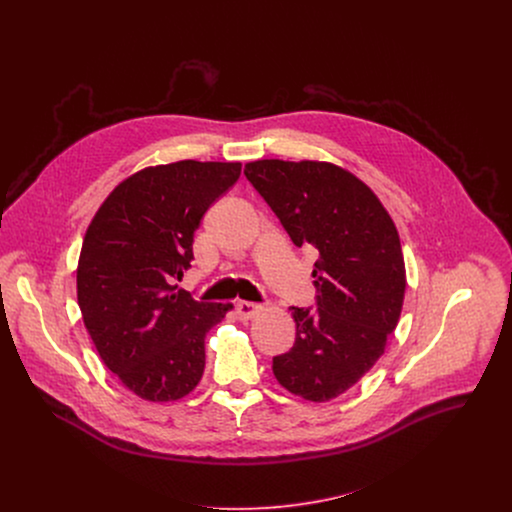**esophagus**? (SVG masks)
I'll return each mask as SVG.
<instances>
[{"instance_id":"1","label":"esophagus","mask_w":512,"mask_h":512,"mask_svg":"<svg viewBox=\"0 0 512 512\" xmlns=\"http://www.w3.org/2000/svg\"><path fill=\"white\" fill-rule=\"evenodd\" d=\"M234 311H236V315H238L240 321H248V319L256 317V315L262 311V305L252 303V301H238V303L234 305Z\"/></svg>"}]
</instances>
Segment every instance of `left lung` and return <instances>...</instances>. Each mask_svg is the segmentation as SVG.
<instances>
[{"label": "left lung", "instance_id": "1", "mask_svg": "<svg viewBox=\"0 0 512 512\" xmlns=\"http://www.w3.org/2000/svg\"><path fill=\"white\" fill-rule=\"evenodd\" d=\"M244 175L297 248L317 256L313 307H292L295 343L274 357L278 382L327 402L365 376L396 329L406 270L396 226L349 171L317 161L262 159Z\"/></svg>", "mask_w": 512, "mask_h": 512}]
</instances>
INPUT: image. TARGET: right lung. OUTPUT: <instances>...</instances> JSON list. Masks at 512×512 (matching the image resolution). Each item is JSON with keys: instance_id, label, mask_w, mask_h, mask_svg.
<instances>
[{"instance_id": "add662e5", "label": "right lung", "mask_w": 512, "mask_h": 512, "mask_svg": "<svg viewBox=\"0 0 512 512\" xmlns=\"http://www.w3.org/2000/svg\"><path fill=\"white\" fill-rule=\"evenodd\" d=\"M240 167H147L110 193L86 230L76 270L84 325L104 365L149 402L179 400L203 376L205 337L228 305L197 301L175 282L191 268L203 215Z\"/></svg>"}]
</instances>
